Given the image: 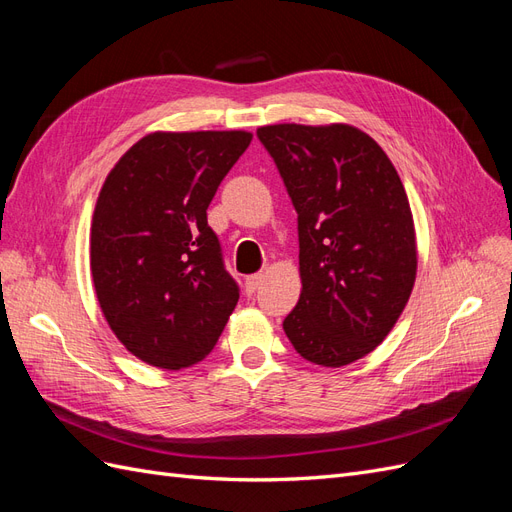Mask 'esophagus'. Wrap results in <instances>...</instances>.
Segmentation results:
<instances>
[{
    "mask_svg": "<svg viewBox=\"0 0 512 512\" xmlns=\"http://www.w3.org/2000/svg\"><path fill=\"white\" fill-rule=\"evenodd\" d=\"M262 280H265V275H262V273H254L250 277H245V292L252 294L260 286Z\"/></svg>",
    "mask_w": 512,
    "mask_h": 512,
    "instance_id": "esophagus-1",
    "label": "esophagus"
}]
</instances>
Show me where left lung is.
<instances>
[{
  "instance_id": "8db88e82",
  "label": "left lung",
  "mask_w": 512,
  "mask_h": 512,
  "mask_svg": "<svg viewBox=\"0 0 512 512\" xmlns=\"http://www.w3.org/2000/svg\"><path fill=\"white\" fill-rule=\"evenodd\" d=\"M297 211L303 290L284 331L303 359L342 367L389 335L416 275L414 222L395 166L344 123L256 132Z\"/></svg>"
}]
</instances>
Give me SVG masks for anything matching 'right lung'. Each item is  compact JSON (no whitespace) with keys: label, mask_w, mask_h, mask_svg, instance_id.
Here are the masks:
<instances>
[{"label":"right lung","mask_w":512,"mask_h":512,"mask_svg":"<svg viewBox=\"0 0 512 512\" xmlns=\"http://www.w3.org/2000/svg\"><path fill=\"white\" fill-rule=\"evenodd\" d=\"M250 141V132L149 134L102 185L91 275L113 333L149 365L203 361L239 301L207 209Z\"/></svg>","instance_id":"1"}]
</instances>
